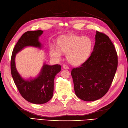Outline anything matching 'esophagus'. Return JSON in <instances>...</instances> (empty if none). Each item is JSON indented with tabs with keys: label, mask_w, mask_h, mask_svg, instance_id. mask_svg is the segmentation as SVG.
Masks as SVG:
<instances>
[{
	"label": "esophagus",
	"mask_w": 128,
	"mask_h": 128,
	"mask_svg": "<svg viewBox=\"0 0 128 128\" xmlns=\"http://www.w3.org/2000/svg\"><path fill=\"white\" fill-rule=\"evenodd\" d=\"M63 68L64 69H66V70H68L69 68L68 66H67L66 65H63Z\"/></svg>",
	"instance_id": "obj_1"
}]
</instances>
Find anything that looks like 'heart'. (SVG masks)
<instances>
[{
    "label": "heart",
    "instance_id": "obj_1",
    "mask_svg": "<svg viewBox=\"0 0 128 128\" xmlns=\"http://www.w3.org/2000/svg\"><path fill=\"white\" fill-rule=\"evenodd\" d=\"M93 47L92 39L88 36L70 34L60 36L57 40V46L52 45L50 56L55 60H60L63 52L66 54L68 62L74 65H80L87 60Z\"/></svg>",
    "mask_w": 128,
    "mask_h": 128
}]
</instances>
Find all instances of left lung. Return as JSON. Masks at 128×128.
Segmentation results:
<instances>
[{
    "mask_svg": "<svg viewBox=\"0 0 128 128\" xmlns=\"http://www.w3.org/2000/svg\"><path fill=\"white\" fill-rule=\"evenodd\" d=\"M118 68V56L114 44L106 34L96 31L92 54L79 68L71 71L76 96L92 102L108 92Z\"/></svg>",
    "mask_w": 128,
    "mask_h": 128,
    "instance_id": "left-lung-1",
    "label": "left lung"
}]
</instances>
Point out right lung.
<instances>
[{"label":"right lung","mask_w":128,"mask_h":128,"mask_svg":"<svg viewBox=\"0 0 128 128\" xmlns=\"http://www.w3.org/2000/svg\"><path fill=\"white\" fill-rule=\"evenodd\" d=\"M43 32L42 30H37L24 33L15 45L10 62L12 76L20 94L26 100L35 104H44L52 97L54 79L60 71V65H49L44 63L36 76L26 79L16 69L15 57L18 52L28 47L42 49L43 45L39 39Z\"/></svg>","instance_id":"obj_1"}]
</instances>
